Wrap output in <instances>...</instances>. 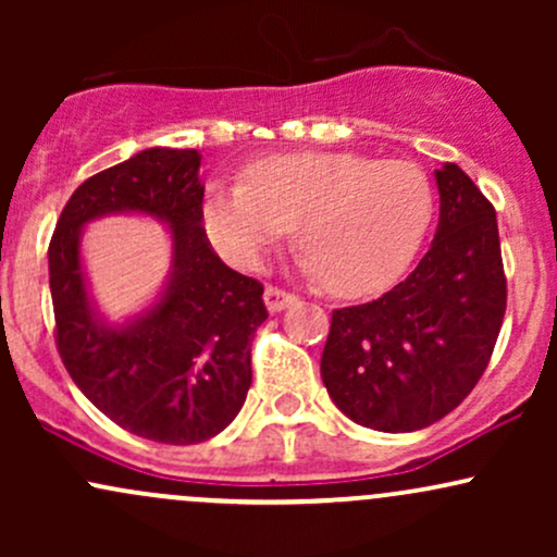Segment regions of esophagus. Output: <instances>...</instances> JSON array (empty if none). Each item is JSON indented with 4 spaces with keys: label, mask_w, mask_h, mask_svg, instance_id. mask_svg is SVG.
Wrapping results in <instances>:
<instances>
[{
    "label": "esophagus",
    "mask_w": 557,
    "mask_h": 557,
    "mask_svg": "<svg viewBox=\"0 0 557 557\" xmlns=\"http://www.w3.org/2000/svg\"><path fill=\"white\" fill-rule=\"evenodd\" d=\"M293 300H296V296H293V293H287V290H283V287H277V285H267L264 304H267V309H270V311H283L285 306L293 304Z\"/></svg>",
    "instance_id": "34e87169"
}]
</instances>
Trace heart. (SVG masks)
I'll list each match as a JSON object with an SVG mask.
<instances>
[{"label":"heart","mask_w":557,"mask_h":557,"mask_svg":"<svg viewBox=\"0 0 557 557\" xmlns=\"http://www.w3.org/2000/svg\"><path fill=\"white\" fill-rule=\"evenodd\" d=\"M432 209V185L417 164L296 151L259 159L246 181L209 188L201 220L216 253L240 270H257L298 225L306 272L332 296L361 298L408 270Z\"/></svg>","instance_id":"heart-1"}]
</instances>
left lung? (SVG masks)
<instances>
[{
    "label": "left lung",
    "instance_id": "left-lung-1",
    "mask_svg": "<svg viewBox=\"0 0 557 557\" xmlns=\"http://www.w3.org/2000/svg\"><path fill=\"white\" fill-rule=\"evenodd\" d=\"M440 222L417 270L385 296L332 311L322 382L376 432H417L474 389L505 317L495 207L458 164L434 172Z\"/></svg>",
    "mask_w": 557,
    "mask_h": 557
}]
</instances>
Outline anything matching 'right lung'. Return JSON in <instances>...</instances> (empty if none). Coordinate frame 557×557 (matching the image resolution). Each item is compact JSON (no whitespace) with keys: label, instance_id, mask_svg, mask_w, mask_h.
Returning a JSON list of instances; mask_svg holds the SVG:
<instances>
[{"label":"right lung","instance_id":"add662e5","mask_svg":"<svg viewBox=\"0 0 557 557\" xmlns=\"http://www.w3.org/2000/svg\"><path fill=\"white\" fill-rule=\"evenodd\" d=\"M196 149H146L83 181L49 243L54 341L67 374L104 417L138 437L196 445L238 417L251 387V341L267 317L259 280L214 253L201 225ZM168 221L173 274L149 312L110 329L95 317L79 267V233L104 213Z\"/></svg>","mask_w":557,"mask_h":557}]
</instances>
